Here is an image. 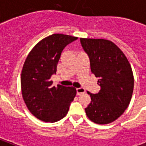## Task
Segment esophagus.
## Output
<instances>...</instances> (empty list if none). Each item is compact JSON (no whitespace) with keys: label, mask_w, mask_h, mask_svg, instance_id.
I'll use <instances>...</instances> for the list:
<instances>
[{"label":"esophagus","mask_w":146,"mask_h":146,"mask_svg":"<svg viewBox=\"0 0 146 146\" xmlns=\"http://www.w3.org/2000/svg\"><path fill=\"white\" fill-rule=\"evenodd\" d=\"M86 92V90L83 88H77L76 89V93H77L78 96H80L82 94H84Z\"/></svg>","instance_id":"obj_1"}]
</instances>
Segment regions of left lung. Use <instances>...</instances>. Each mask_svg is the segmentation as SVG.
Segmentation results:
<instances>
[{
  "label": "left lung",
  "instance_id": "obj_1",
  "mask_svg": "<svg viewBox=\"0 0 146 146\" xmlns=\"http://www.w3.org/2000/svg\"><path fill=\"white\" fill-rule=\"evenodd\" d=\"M80 42L90 60L92 73L98 78L101 90L89 92L91 102L86 113L98 124H108L122 115L129 106L134 87L133 73L129 60L113 42L107 39L84 38Z\"/></svg>",
  "mask_w": 146,
  "mask_h": 146
}]
</instances>
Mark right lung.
<instances>
[{"label":"right lung","mask_w":146,"mask_h":146,"mask_svg":"<svg viewBox=\"0 0 146 146\" xmlns=\"http://www.w3.org/2000/svg\"><path fill=\"white\" fill-rule=\"evenodd\" d=\"M77 37L53 34L35 44L29 53L21 73L22 96L30 113L38 120L54 123L66 115L76 89L61 85L53 86L62 50Z\"/></svg>","instance_id":"add662e5"}]
</instances>
